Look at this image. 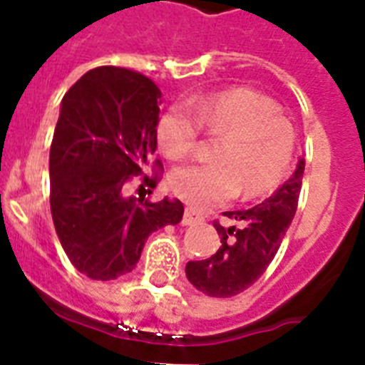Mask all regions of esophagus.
Masks as SVG:
<instances>
[{"mask_svg":"<svg viewBox=\"0 0 365 365\" xmlns=\"http://www.w3.org/2000/svg\"><path fill=\"white\" fill-rule=\"evenodd\" d=\"M202 219H205V215H202L199 210H195V208H186L185 215H182V225L190 227V225L201 222Z\"/></svg>","mask_w":365,"mask_h":365,"instance_id":"34e87169","label":"esophagus"}]
</instances>
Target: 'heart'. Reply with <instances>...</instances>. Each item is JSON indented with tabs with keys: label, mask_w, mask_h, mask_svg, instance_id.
<instances>
[{
	"label": "heart",
	"mask_w": 365,
	"mask_h": 365,
	"mask_svg": "<svg viewBox=\"0 0 365 365\" xmlns=\"http://www.w3.org/2000/svg\"><path fill=\"white\" fill-rule=\"evenodd\" d=\"M202 130L221 137L215 160L180 164L168 177L170 190L190 205H225L241 186L247 197H256L278 186L291 168L294 128L263 93L235 87L173 104L157 125L160 150L168 159H185L199 148Z\"/></svg>",
	"instance_id": "obj_1"
}]
</instances>
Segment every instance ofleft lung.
Returning <instances> with one entry per match:
<instances>
[{"label":"left lung","mask_w":365,"mask_h":365,"mask_svg":"<svg viewBox=\"0 0 365 365\" xmlns=\"http://www.w3.org/2000/svg\"><path fill=\"white\" fill-rule=\"evenodd\" d=\"M305 163L299 160L294 175L283 182L272 197L248 210L225 212L235 221L214 227L221 235V247L214 256L202 261H188L186 278L197 291L212 298H232L252 287L269 269L279 245L291 227L298 208Z\"/></svg>","instance_id":"8db88e82"}]
</instances>
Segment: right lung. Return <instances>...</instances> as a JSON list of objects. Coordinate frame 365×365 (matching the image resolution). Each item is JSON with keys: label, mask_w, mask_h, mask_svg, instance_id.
I'll use <instances>...</instances> for the list:
<instances>
[{"label": "right lung", "mask_w": 365, "mask_h": 365, "mask_svg": "<svg viewBox=\"0 0 365 365\" xmlns=\"http://www.w3.org/2000/svg\"><path fill=\"white\" fill-rule=\"evenodd\" d=\"M159 98L148 76L115 66L87 71L63 96L49 155L51 214L67 257L87 278L131 272L148 235L185 214L179 199L125 197L135 177L150 193L159 185V159L144 173L157 148Z\"/></svg>", "instance_id": "1"}]
</instances>
